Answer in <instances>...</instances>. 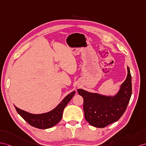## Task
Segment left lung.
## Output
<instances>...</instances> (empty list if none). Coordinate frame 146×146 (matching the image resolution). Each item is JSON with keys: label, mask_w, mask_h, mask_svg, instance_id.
Instances as JSON below:
<instances>
[{"label": "left lung", "mask_w": 146, "mask_h": 146, "mask_svg": "<svg viewBox=\"0 0 146 146\" xmlns=\"http://www.w3.org/2000/svg\"><path fill=\"white\" fill-rule=\"evenodd\" d=\"M84 98L85 118L92 126L105 127L117 121L126 111L132 94L130 70L127 67V76L121 85L119 91L114 97H107L78 89Z\"/></svg>", "instance_id": "left-lung-1"}]
</instances>
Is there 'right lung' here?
Wrapping results in <instances>:
<instances>
[{
  "label": "right lung",
  "instance_id": "add662e5",
  "mask_svg": "<svg viewBox=\"0 0 146 146\" xmlns=\"http://www.w3.org/2000/svg\"><path fill=\"white\" fill-rule=\"evenodd\" d=\"M75 93L76 92L74 91L67 95L54 109L51 111L42 114H31L17 108L15 106V108L17 113L31 126L39 129L50 128L61 120L64 109L74 97Z\"/></svg>",
  "mask_w": 146,
  "mask_h": 146
}]
</instances>
